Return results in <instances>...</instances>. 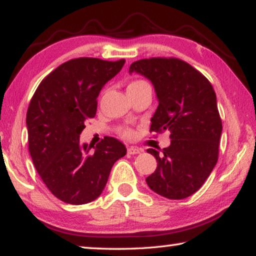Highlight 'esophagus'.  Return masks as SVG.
I'll list each match as a JSON object with an SVG mask.
<instances>
[{"instance_id":"obj_1","label":"esophagus","mask_w":256,"mask_h":256,"mask_svg":"<svg viewBox=\"0 0 256 256\" xmlns=\"http://www.w3.org/2000/svg\"><path fill=\"white\" fill-rule=\"evenodd\" d=\"M141 152H142V149H140L138 147H128V152L130 154V155H136V154H140Z\"/></svg>"}]
</instances>
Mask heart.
Returning <instances> with one entry per match:
<instances>
[{
    "instance_id": "obj_1",
    "label": "heart",
    "mask_w": 256,
    "mask_h": 256,
    "mask_svg": "<svg viewBox=\"0 0 256 256\" xmlns=\"http://www.w3.org/2000/svg\"><path fill=\"white\" fill-rule=\"evenodd\" d=\"M148 85H149L148 82H146V80H133L128 85V92L136 91V90H139V88H141L148 86ZM120 133H122V136H123L124 138H126V139H132V138H134V136H136L134 130L131 128H128V126L122 128H120Z\"/></svg>"
}]
</instances>
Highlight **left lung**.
Listing matches in <instances>:
<instances>
[{
  "instance_id": "obj_1",
  "label": "left lung",
  "mask_w": 256,
  "mask_h": 256,
  "mask_svg": "<svg viewBox=\"0 0 256 256\" xmlns=\"http://www.w3.org/2000/svg\"><path fill=\"white\" fill-rule=\"evenodd\" d=\"M152 80L158 107L150 132H171V144L155 156L157 168L146 179L152 192L184 200L197 192L216 165L222 122L210 80L179 58L141 59L130 66Z\"/></svg>"
}]
</instances>
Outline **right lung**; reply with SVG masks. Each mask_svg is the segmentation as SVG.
<instances>
[{"mask_svg":"<svg viewBox=\"0 0 256 256\" xmlns=\"http://www.w3.org/2000/svg\"><path fill=\"white\" fill-rule=\"evenodd\" d=\"M124 64L88 56L68 60L44 77L32 96L28 150L48 189L67 204L98 198L114 163L126 155L125 146L112 136L96 147L80 140L86 120L96 116L101 88Z\"/></svg>","mask_w":256,"mask_h":256,"instance_id":"obj_1","label":"right lung"}]
</instances>
